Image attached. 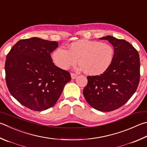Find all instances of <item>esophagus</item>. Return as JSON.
<instances>
[{
    "label": "esophagus",
    "instance_id": "34e87169",
    "mask_svg": "<svg viewBox=\"0 0 147 147\" xmlns=\"http://www.w3.org/2000/svg\"><path fill=\"white\" fill-rule=\"evenodd\" d=\"M71 78L72 79H75L76 77H77V74H74V73H71Z\"/></svg>",
    "mask_w": 147,
    "mask_h": 147
}]
</instances>
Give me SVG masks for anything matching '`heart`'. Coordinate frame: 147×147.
Masks as SVG:
<instances>
[{
  "instance_id": "b5f03b06",
  "label": "heart",
  "mask_w": 147,
  "mask_h": 147,
  "mask_svg": "<svg viewBox=\"0 0 147 147\" xmlns=\"http://www.w3.org/2000/svg\"><path fill=\"white\" fill-rule=\"evenodd\" d=\"M114 56L113 46L89 40H79L68 46V50L58 47L53 52V62L62 70H67L77 62L78 69L91 76L100 75L110 67Z\"/></svg>"
}]
</instances>
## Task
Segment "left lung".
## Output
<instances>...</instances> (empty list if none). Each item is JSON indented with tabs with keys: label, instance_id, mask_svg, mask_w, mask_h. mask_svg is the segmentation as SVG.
<instances>
[{
	"label": "left lung",
	"instance_id": "obj_1",
	"mask_svg": "<svg viewBox=\"0 0 147 147\" xmlns=\"http://www.w3.org/2000/svg\"><path fill=\"white\" fill-rule=\"evenodd\" d=\"M113 45V62L105 73L87 76L84 96L96 110L109 112L119 108L136 90L140 82V61L136 49L125 40L107 35L100 38Z\"/></svg>",
	"mask_w": 147,
	"mask_h": 147
}]
</instances>
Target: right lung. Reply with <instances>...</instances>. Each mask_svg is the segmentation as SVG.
<instances>
[{"mask_svg": "<svg viewBox=\"0 0 147 147\" xmlns=\"http://www.w3.org/2000/svg\"><path fill=\"white\" fill-rule=\"evenodd\" d=\"M58 43L37 37L20 40L10 50L5 63L9 92L24 106L42 111L55 105L70 73L53 62L51 53Z\"/></svg>", "mask_w": 147, "mask_h": 147, "instance_id": "1", "label": "right lung"}]
</instances>
